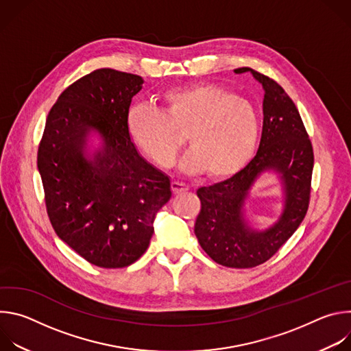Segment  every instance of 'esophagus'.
Segmentation results:
<instances>
[{"label": "esophagus", "mask_w": 351, "mask_h": 351, "mask_svg": "<svg viewBox=\"0 0 351 351\" xmlns=\"http://www.w3.org/2000/svg\"><path fill=\"white\" fill-rule=\"evenodd\" d=\"M187 190H189L187 184H184L182 182H176V180L172 182V191H173V194H182V193H184Z\"/></svg>", "instance_id": "esophagus-1"}]
</instances>
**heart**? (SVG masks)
<instances>
[{
  "instance_id": "b5f03b06",
  "label": "heart",
  "mask_w": 351,
  "mask_h": 351,
  "mask_svg": "<svg viewBox=\"0 0 351 351\" xmlns=\"http://www.w3.org/2000/svg\"><path fill=\"white\" fill-rule=\"evenodd\" d=\"M160 110L133 104L126 128L133 143L160 167H169L183 143L191 145L180 161L186 173L207 171L217 180L240 172L253 158L260 118L247 98L223 86L197 83L171 87L158 97Z\"/></svg>"
}]
</instances>
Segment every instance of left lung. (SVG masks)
Returning <instances> with one entry per match:
<instances>
[{"label": "left lung", "instance_id": "obj_1", "mask_svg": "<svg viewBox=\"0 0 351 351\" xmlns=\"http://www.w3.org/2000/svg\"><path fill=\"white\" fill-rule=\"evenodd\" d=\"M250 72L264 88L263 133L258 152L240 172L221 183L199 187L202 202L194 233L204 252L229 268H253L269 260L303 222L310 203L313 145L291 98L268 76ZM275 171L284 193V210L269 228L258 231L243 217V203L256 179Z\"/></svg>", "mask_w": 351, "mask_h": 351}]
</instances>
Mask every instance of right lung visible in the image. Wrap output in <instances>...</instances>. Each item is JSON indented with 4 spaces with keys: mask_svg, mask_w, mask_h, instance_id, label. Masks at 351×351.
Segmentation results:
<instances>
[{
    "mask_svg": "<svg viewBox=\"0 0 351 351\" xmlns=\"http://www.w3.org/2000/svg\"><path fill=\"white\" fill-rule=\"evenodd\" d=\"M144 80L110 68L71 84L49 111L38 145L47 214L58 237L93 265L123 268L148 248L172 195L169 178L132 141L126 115ZM97 134L102 145L88 149Z\"/></svg>",
    "mask_w": 351,
    "mask_h": 351,
    "instance_id": "obj_1",
    "label": "right lung"
}]
</instances>
